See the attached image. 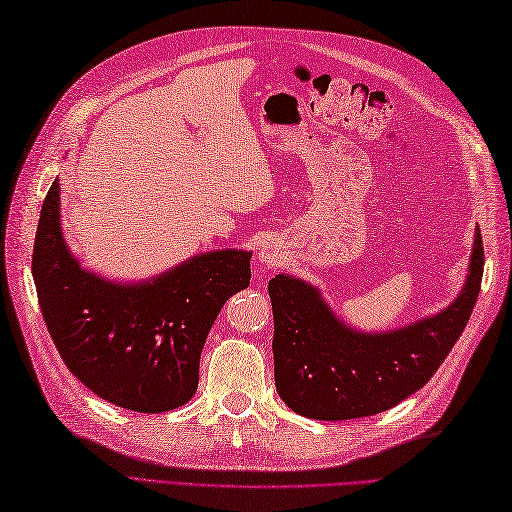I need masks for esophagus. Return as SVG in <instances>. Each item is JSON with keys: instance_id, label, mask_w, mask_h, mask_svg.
<instances>
[{"instance_id": "34e87169", "label": "esophagus", "mask_w": 512, "mask_h": 512, "mask_svg": "<svg viewBox=\"0 0 512 512\" xmlns=\"http://www.w3.org/2000/svg\"><path fill=\"white\" fill-rule=\"evenodd\" d=\"M259 264H262L264 268H273L279 264V246H275V242H264L262 248H259Z\"/></svg>"}]
</instances>
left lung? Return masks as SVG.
<instances>
[{
	"label": "left lung",
	"mask_w": 512,
	"mask_h": 512,
	"mask_svg": "<svg viewBox=\"0 0 512 512\" xmlns=\"http://www.w3.org/2000/svg\"><path fill=\"white\" fill-rule=\"evenodd\" d=\"M484 248L475 231L460 295L438 314L387 332L336 317L317 286L281 273L268 281L279 398L314 420H352L396 407L427 385L460 339L480 295Z\"/></svg>",
	"instance_id": "obj_1"
}]
</instances>
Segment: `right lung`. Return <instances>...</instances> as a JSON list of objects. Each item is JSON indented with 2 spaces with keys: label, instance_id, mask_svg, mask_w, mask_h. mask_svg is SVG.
<instances>
[{
  "label": "right lung",
  "instance_id": "right-lung-1",
  "mask_svg": "<svg viewBox=\"0 0 512 512\" xmlns=\"http://www.w3.org/2000/svg\"><path fill=\"white\" fill-rule=\"evenodd\" d=\"M59 195L57 178L41 206L32 277L63 363L112 405L140 413L182 407L198 389L217 314L250 284L253 253L209 250L151 279H107L70 253Z\"/></svg>",
  "mask_w": 512,
  "mask_h": 512
}]
</instances>
